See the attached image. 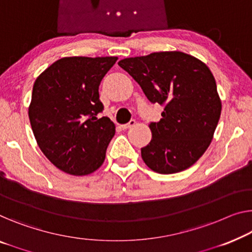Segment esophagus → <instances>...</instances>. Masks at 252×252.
Returning <instances> with one entry per match:
<instances>
[{"mask_svg":"<svg viewBox=\"0 0 252 252\" xmlns=\"http://www.w3.org/2000/svg\"><path fill=\"white\" fill-rule=\"evenodd\" d=\"M134 125H136V121H134V120H130L129 122L126 123V125H122V126H121V127H122L123 130H126V129H129V127L133 126Z\"/></svg>","mask_w":252,"mask_h":252,"instance_id":"34e87169","label":"esophagus"}]
</instances>
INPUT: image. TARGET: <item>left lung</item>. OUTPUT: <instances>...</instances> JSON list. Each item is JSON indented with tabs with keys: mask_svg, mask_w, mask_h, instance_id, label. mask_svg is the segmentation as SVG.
I'll return each instance as SVG.
<instances>
[{
	"mask_svg": "<svg viewBox=\"0 0 252 252\" xmlns=\"http://www.w3.org/2000/svg\"><path fill=\"white\" fill-rule=\"evenodd\" d=\"M119 65L150 102L164 106L160 121L149 125L153 136L141 148L144 162L160 174L187 170L208 148L222 111L209 67L176 51L123 59Z\"/></svg>",
	"mask_w": 252,
	"mask_h": 252,
	"instance_id": "8db88e82",
	"label": "left lung"
}]
</instances>
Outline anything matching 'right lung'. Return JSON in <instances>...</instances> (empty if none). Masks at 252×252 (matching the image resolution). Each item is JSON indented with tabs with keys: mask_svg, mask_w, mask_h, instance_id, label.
Returning a JSON list of instances; mask_svg holds the SVG:
<instances>
[{
	"mask_svg": "<svg viewBox=\"0 0 252 252\" xmlns=\"http://www.w3.org/2000/svg\"><path fill=\"white\" fill-rule=\"evenodd\" d=\"M118 58L72 56L54 62L36 79L29 105L33 136L44 155L72 175L102 166L115 126L103 112L98 88Z\"/></svg>",
	"mask_w": 252,
	"mask_h": 252,
	"instance_id": "1",
	"label": "right lung"
}]
</instances>
